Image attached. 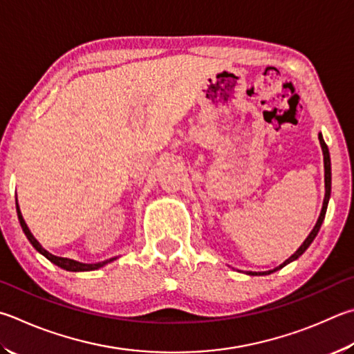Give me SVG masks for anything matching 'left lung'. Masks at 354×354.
I'll return each instance as SVG.
<instances>
[{"instance_id":"8db88e82","label":"left lung","mask_w":354,"mask_h":354,"mask_svg":"<svg viewBox=\"0 0 354 354\" xmlns=\"http://www.w3.org/2000/svg\"><path fill=\"white\" fill-rule=\"evenodd\" d=\"M319 140H320V147H322V153H324V167H325V198H324V205H322V210H320V215H319V220L316 223V226L313 227V230L310 232V235L306 236V240L301 243V246L295 250V252L289 257L288 260H285L283 263H281L280 266L271 269V271H265V272H252L249 271L246 272L248 275H268V274H272L275 271H279V269H281L283 266H286L288 263H291L294 260H297L299 257L305 252V250L310 248V244L313 243V240L316 239V235L319 232L320 226H322L324 223V218H325V214H326V207H328V201H330V195H331V160H330V151H328V147H326L325 140L322 138V134L319 133Z\"/></svg>"}]
</instances>
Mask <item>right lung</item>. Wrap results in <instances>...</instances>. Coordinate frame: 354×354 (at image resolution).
Listing matches in <instances>:
<instances>
[{
	"mask_svg": "<svg viewBox=\"0 0 354 354\" xmlns=\"http://www.w3.org/2000/svg\"><path fill=\"white\" fill-rule=\"evenodd\" d=\"M17 214H18V220H20V224H21V229L24 235L28 236V240L30 241L32 246H34L38 252H40L41 255L46 257V259L54 263L55 266H59L62 269H66V271H71V272H82V271H95V269H99L102 266L108 265V263L114 261L118 257H114V259H110V260H105V261H100V263H80V261H75V260H71V259H65V257H57V255H53L50 252H48L46 249H44L40 243H38L35 240V236L30 234V230L28 227V224H26V221L23 220V215L20 212V207H18V203H17Z\"/></svg>",
	"mask_w": 354,
	"mask_h": 354,
	"instance_id": "add662e5",
	"label": "right lung"
}]
</instances>
